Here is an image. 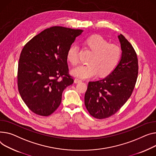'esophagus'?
Instances as JSON below:
<instances>
[{
	"label": "esophagus",
	"instance_id": "1",
	"mask_svg": "<svg viewBox=\"0 0 156 156\" xmlns=\"http://www.w3.org/2000/svg\"><path fill=\"white\" fill-rule=\"evenodd\" d=\"M74 81H75V83H78L81 82L82 80H80V79H78V78H75V80H74Z\"/></svg>",
	"mask_w": 156,
	"mask_h": 156
}]
</instances>
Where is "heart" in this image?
Masks as SVG:
<instances>
[{"instance_id": "heart-1", "label": "heart", "mask_w": 156, "mask_h": 156, "mask_svg": "<svg viewBox=\"0 0 156 156\" xmlns=\"http://www.w3.org/2000/svg\"><path fill=\"white\" fill-rule=\"evenodd\" d=\"M87 44L94 53L88 65H80L71 70V74L75 77L87 79L97 76H107L119 65L122 50L115 44L108 43L100 35H94L87 39ZM78 46L71 45L68 51L66 58L69 63L75 65L78 62Z\"/></svg>"}]
</instances>
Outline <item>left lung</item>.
I'll return each instance as SVG.
<instances>
[{"mask_svg":"<svg viewBox=\"0 0 156 156\" xmlns=\"http://www.w3.org/2000/svg\"><path fill=\"white\" fill-rule=\"evenodd\" d=\"M122 56L116 68L102 80L90 81L85 105L90 115L98 119L115 114L131 96L138 75L137 54L122 34L118 36Z\"/></svg>","mask_w":156,"mask_h":156,"instance_id":"left-lung-1","label":"left lung"}]
</instances>
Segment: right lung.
<instances>
[{
    "instance_id": "right-lung-1",
    "label": "right lung",
    "mask_w": 156,
    "mask_h": 156,
    "mask_svg": "<svg viewBox=\"0 0 156 156\" xmlns=\"http://www.w3.org/2000/svg\"><path fill=\"white\" fill-rule=\"evenodd\" d=\"M83 31L51 27L24 46L18 64V90L26 105L37 115L53 113L61 104L63 90L73 83L68 73L66 55Z\"/></svg>"
}]
</instances>
